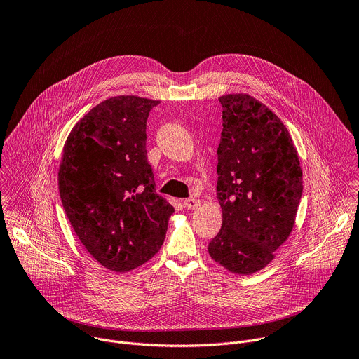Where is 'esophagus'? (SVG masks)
Segmentation results:
<instances>
[{
  "instance_id": "esophagus-1",
  "label": "esophagus",
  "mask_w": 359,
  "mask_h": 359,
  "mask_svg": "<svg viewBox=\"0 0 359 359\" xmlns=\"http://www.w3.org/2000/svg\"><path fill=\"white\" fill-rule=\"evenodd\" d=\"M183 204H184V208H186V209H189V210H194V209H197V208L200 206V200H198V198L189 197V198H186V200L183 201Z\"/></svg>"
}]
</instances>
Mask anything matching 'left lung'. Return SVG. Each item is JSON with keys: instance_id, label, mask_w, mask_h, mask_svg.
Wrapping results in <instances>:
<instances>
[{"instance_id": "8db88e82", "label": "left lung", "mask_w": 359, "mask_h": 359, "mask_svg": "<svg viewBox=\"0 0 359 359\" xmlns=\"http://www.w3.org/2000/svg\"><path fill=\"white\" fill-rule=\"evenodd\" d=\"M223 132L217 147V198L223 224L209 243L212 259L237 274L264 269L288 238L302 196L292 139L262 102L219 97Z\"/></svg>"}]
</instances>
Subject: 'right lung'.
I'll return each mask as SVG.
<instances>
[{"instance_id": "1", "label": "right lung", "mask_w": 359, "mask_h": 359, "mask_svg": "<svg viewBox=\"0 0 359 359\" xmlns=\"http://www.w3.org/2000/svg\"><path fill=\"white\" fill-rule=\"evenodd\" d=\"M159 100L115 96L72 129L58 173L69 223L92 257L125 273L162 247L175 209L156 193L146 121Z\"/></svg>"}]
</instances>
